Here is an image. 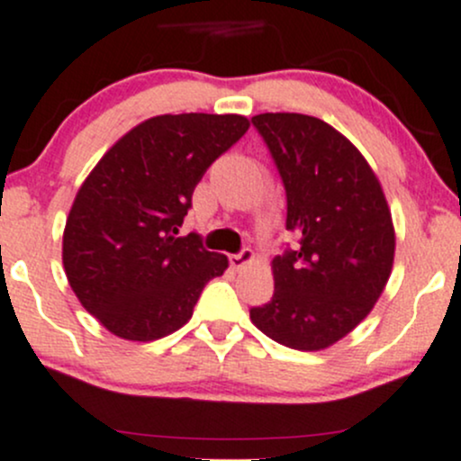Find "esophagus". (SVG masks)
Wrapping results in <instances>:
<instances>
[{"label":"esophagus","mask_w":461,"mask_h":461,"mask_svg":"<svg viewBox=\"0 0 461 461\" xmlns=\"http://www.w3.org/2000/svg\"><path fill=\"white\" fill-rule=\"evenodd\" d=\"M249 263H254V251L251 249H243L240 254H231L230 256V265L234 267L236 271L247 267Z\"/></svg>","instance_id":"34e87169"}]
</instances>
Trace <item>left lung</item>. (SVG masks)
<instances>
[{"mask_svg": "<svg viewBox=\"0 0 461 461\" xmlns=\"http://www.w3.org/2000/svg\"><path fill=\"white\" fill-rule=\"evenodd\" d=\"M287 192V230L300 239L271 263L274 295L249 312L278 345L320 351L371 313L395 256V230L380 181L360 149L316 116L251 119Z\"/></svg>", "mask_w": 461, "mask_h": 461, "instance_id": "left-lung-1", "label": "left lung"}]
</instances>
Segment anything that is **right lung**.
Returning a JSON list of instances; mask_svg holds the SVG:
<instances>
[{
	"label": "right lung",
	"mask_w": 461,
	"mask_h": 461,
	"mask_svg": "<svg viewBox=\"0 0 461 461\" xmlns=\"http://www.w3.org/2000/svg\"><path fill=\"white\" fill-rule=\"evenodd\" d=\"M249 128L240 114H161L101 157L64 230V269L79 303L123 340L166 338L192 318L230 260L178 236L194 187Z\"/></svg>",
	"instance_id": "1"
}]
</instances>
